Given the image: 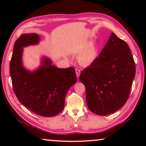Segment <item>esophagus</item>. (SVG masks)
I'll list each match as a JSON object with an SVG mask.
<instances>
[{"mask_svg":"<svg viewBox=\"0 0 146 146\" xmlns=\"http://www.w3.org/2000/svg\"><path fill=\"white\" fill-rule=\"evenodd\" d=\"M75 70H76V76H77V78L78 79L79 78V76H80V69H78V68H76Z\"/></svg>","mask_w":146,"mask_h":146,"instance_id":"1","label":"esophagus"}]
</instances>
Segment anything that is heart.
<instances>
[{"label":"heart","instance_id":"1","mask_svg":"<svg viewBox=\"0 0 146 146\" xmlns=\"http://www.w3.org/2000/svg\"><path fill=\"white\" fill-rule=\"evenodd\" d=\"M98 48L97 44L92 42L86 47L85 49L79 54L78 60L83 65L88 66L92 64L98 57Z\"/></svg>","mask_w":146,"mask_h":146}]
</instances>
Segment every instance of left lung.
Segmentation results:
<instances>
[{"instance_id":"1","label":"left lung","mask_w":146,"mask_h":146,"mask_svg":"<svg viewBox=\"0 0 146 146\" xmlns=\"http://www.w3.org/2000/svg\"><path fill=\"white\" fill-rule=\"evenodd\" d=\"M135 70L127 44L112 33L99 56L79 77L91 111L104 116L120 110L129 96Z\"/></svg>"}]
</instances>
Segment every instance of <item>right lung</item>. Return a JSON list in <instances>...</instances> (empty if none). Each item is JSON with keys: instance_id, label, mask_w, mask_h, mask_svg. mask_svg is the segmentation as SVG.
Listing matches in <instances>:
<instances>
[{"instance_id": "right-lung-1", "label": "right lung", "mask_w": 146, "mask_h": 146, "mask_svg": "<svg viewBox=\"0 0 146 146\" xmlns=\"http://www.w3.org/2000/svg\"><path fill=\"white\" fill-rule=\"evenodd\" d=\"M36 33L23 34L16 40L9 64L13 91L22 104L43 117H54L64 110L68 90L76 82L75 69L58 68L46 56L33 71L23 63L24 48L40 42Z\"/></svg>"}]
</instances>
